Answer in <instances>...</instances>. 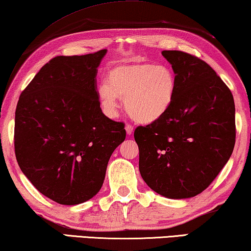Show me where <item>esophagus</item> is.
Returning a JSON list of instances; mask_svg holds the SVG:
<instances>
[{"label": "esophagus", "instance_id": "obj_1", "mask_svg": "<svg viewBox=\"0 0 251 251\" xmlns=\"http://www.w3.org/2000/svg\"><path fill=\"white\" fill-rule=\"evenodd\" d=\"M125 129H126L127 135H132V134H133V130H134V127H133L132 125L127 124V125L125 126Z\"/></svg>", "mask_w": 251, "mask_h": 251}]
</instances>
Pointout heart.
I'll list each match as a JSON object with an SVG mask.
<instances>
[{
  "label": "heart",
  "instance_id": "b5f03b06",
  "mask_svg": "<svg viewBox=\"0 0 251 251\" xmlns=\"http://www.w3.org/2000/svg\"><path fill=\"white\" fill-rule=\"evenodd\" d=\"M176 92L177 77L171 67L132 61L111 67L97 95L109 117L117 115L119 99H125V109L134 121L151 124L170 110Z\"/></svg>",
  "mask_w": 251,
  "mask_h": 251
}]
</instances>
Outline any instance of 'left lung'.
<instances>
[{"label":"left lung","instance_id":"left-lung-1","mask_svg":"<svg viewBox=\"0 0 251 251\" xmlns=\"http://www.w3.org/2000/svg\"><path fill=\"white\" fill-rule=\"evenodd\" d=\"M177 77L173 107L134 138L147 185L167 198L201 194L232 154L235 108L230 89L207 63L180 50H163Z\"/></svg>","mask_w":251,"mask_h":251}]
</instances>
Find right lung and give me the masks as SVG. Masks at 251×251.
I'll return each instance as SVG.
<instances>
[{
  "label": "right lung",
  "instance_id": "obj_1",
  "mask_svg": "<svg viewBox=\"0 0 251 251\" xmlns=\"http://www.w3.org/2000/svg\"><path fill=\"white\" fill-rule=\"evenodd\" d=\"M107 50L56 56L22 91L16 109L14 150L30 182L62 205L99 192L111 154L126 137L124 124L104 116L97 73Z\"/></svg>",
  "mask_w": 251,
  "mask_h": 251
}]
</instances>
